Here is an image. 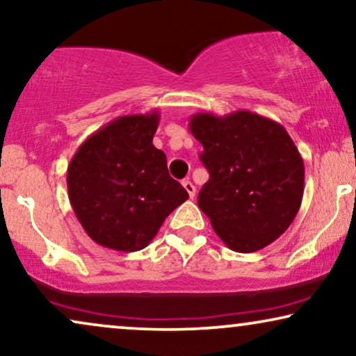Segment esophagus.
Here are the masks:
<instances>
[{"instance_id":"34e87169","label":"esophagus","mask_w":356,"mask_h":356,"mask_svg":"<svg viewBox=\"0 0 356 356\" xmlns=\"http://www.w3.org/2000/svg\"><path fill=\"white\" fill-rule=\"evenodd\" d=\"M183 186H184V189H186L188 191V195H189V197H195V193H196V188H195V184H193L191 181H189V179H184L183 181Z\"/></svg>"}]
</instances>
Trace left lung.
Masks as SVG:
<instances>
[{
    "mask_svg": "<svg viewBox=\"0 0 356 356\" xmlns=\"http://www.w3.org/2000/svg\"><path fill=\"white\" fill-rule=\"evenodd\" d=\"M189 131L202 145L209 172L197 206L220 240L240 253L257 252L286 232L304 195V161L281 124L250 111L197 113Z\"/></svg>",
    "mask_w": 356,
    "mask_h": 356,
    "instance_id": "left-lung-1",
    "label": "left lung"
}]
</instances>
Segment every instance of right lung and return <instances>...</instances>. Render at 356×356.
<instances>
[{"label":"right lung","mask_w":356,"mask_h":356,"mask_svg":"<svg viewBox=\"0 0 356 356\" xmlns=\"http://www.w3.org/2000/svg\"><path fill=\"white\" fill-rule=\"evenodd\" d=\"M159 121V111L114 119L91 134L70 160V204L99 245L142 250L170 212L188 200L186 189L170 177L167 156L152 144Z\"/></svg>","instance_id":"add662e5"}]
</instances>
